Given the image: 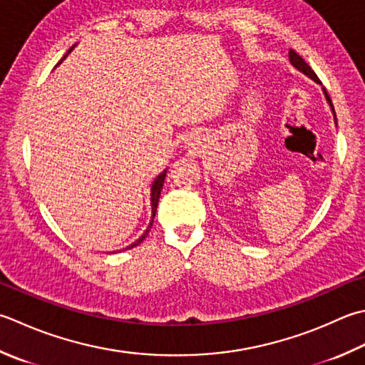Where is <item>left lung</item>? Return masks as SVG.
<instances>
[{
    "label": "left lung",
    "instance_id": "1",
    "mask_svg": "<svg viewBox=\"0 0 365 365\" xmlns=\"http://www.w3.org/2000/svg\"><path fill=\"white\" fill-rule=\"evenodd\" d=\"M289 60H291V63L294 64V66H296L299 71H302L304 74H307V76H309V77H312L313 81L319 82V78L317 77V74H315V73H313V69L309 66V64L305 63V60L302 58L301 55H299V53H296V52H294V50H289ZM319 83H321V82H319ZM324 93H326V91H324ZM326 98H327V101H329V104H331V107H332L331 98H329V95H327V93H326Z\"/></svg>",
    "mask_w": 365,
    "mask_h": 365
}]
</instances>
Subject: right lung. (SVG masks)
I'll return each mask as SVG.
<instances>
[{"label": "right lung", "instance_id": "add662e5", "mask_svg": "<svg viewBox=\"0 0 365 365\" xmlns=\"http://www.w3.org/2000/svg\"><path fill=\"white\" fill-rule=\"evenodd\" d=\"M164 177H166V170H164L163 174H160L158 177L155 178V182H153V185H152V213H153V217H152V221H150V225H148V227H147V231L140 235V237L134 242V244H131L130 247L128 248H134V247H138L140 242H144V239L147 237L148 235V232H150V227H152V225H153V218H155V213H156V207H158V201H160V195H161V190H163V183H164Z\"/></svg>", "mask_w": 365, "mask_h": 365}]
</instances>
